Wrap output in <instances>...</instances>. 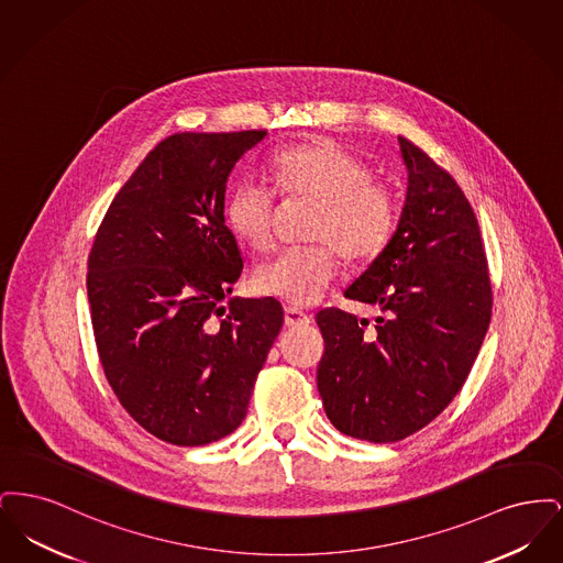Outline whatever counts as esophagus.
<instances>
[{"label": "esophagus", "instance_id": "obj_1", "mask_svg": "<svg viewBox=\"0 0 563 563\" xmlns=\"http://www.w3.org/2000/svg\"><path fill=\"white\" fill-rule=\"evenodd\" d=\"M308 322H310V317L306 312L291 308V306L285 308V324L287 327H291V329H295V327H306Z\"/></svg>", "mask_w": 563, "mask_h": 563}]
</instances>
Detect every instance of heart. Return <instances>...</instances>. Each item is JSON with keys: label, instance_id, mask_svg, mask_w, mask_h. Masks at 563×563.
Masks as SVG:
<instances>
[{"label": "heart", "instance_id": "b5f03b06", "mask_svg": "<svg viewBox=\"0 0 563 563\" xmlns=\"http://www.w3.org/2000/svg\"><path fill=\"white\" fill-rule=\"evenodd\" d=\"M269 168L283 194L319 202L310 241L327 244L276 253L255 268L251 287L255 294L291 306H312L329 291L338 274V257L330 247L350 262L382 253L397 225V200L393 189L372 177L365 162L329 139L283 150ZM274 213V191L251 179L232 189L223 207L228 230L253 249H268Z\"/></svg>", "mask_w": 563, "mask_h": 563}]
</instances>
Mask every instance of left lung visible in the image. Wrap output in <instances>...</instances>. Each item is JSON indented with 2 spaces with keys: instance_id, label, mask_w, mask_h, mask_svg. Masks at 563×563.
Returning a JSON list of instances; mask_svg holds the SVG:
<instances>
[{
  "instance_id": "8db88e82",
  "label": "left lung",
  "mask_w": 563,
  "mask_h": 563,
  "mask_svg": "<svg viewBox=\"0 0 563 563\" xmlns=\"http://www.w3.org/2000/svg\"><path fill=\"white\" fill-rule=\"evenodd\" d=\"M407 194L397 232L346 297L379 306L369 321L317 314V384L340 432L395 443L430 424L460 393L492 317L479 223L454 177L399 136Z\"/></svg>"
}]
</instances>
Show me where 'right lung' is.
<instances>
[{
	"label": "right lung",
	"mask_w": 563,
	"mask_h": 563,
	"mask_svg": "<svg viewBox=\"0 0 563 563\" xmlns=\"http://www.w3.org/2000/svg\"><path fill=\"white\" fill-rule=\"evenodd\" d=\"M266 131L166 136L115 194L88 255L99 358L134 422L198 448L241 427L283 327L274 297L221 301L241 278L225 186Z\"/></svg>",
	"instance_id": "obj_1"
}]
</instances>
